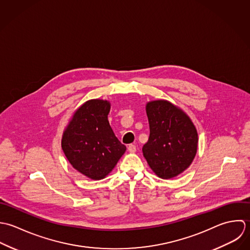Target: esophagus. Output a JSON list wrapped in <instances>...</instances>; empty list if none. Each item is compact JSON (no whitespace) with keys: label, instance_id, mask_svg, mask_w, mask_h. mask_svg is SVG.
<instances>
[{"label":"esophagus","instance_id":"obj_1","mask_svg":"<svg viewBox=\"0 0 250 250\" xmlns=\"http://www.w3.org/2000/svg\"><path fill=\"white\" fill-rule=\"evenodd\" d=\"M127 150H128L129 152H135L136 151V146L133 145V144H130V145H128Z\"/></svg>","mask_w":250,"mask_h":250}]
</instances>
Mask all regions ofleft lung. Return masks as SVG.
Listing matches in <instances>:
<instances>
[{"instance_id": "1", "label": "left lung", "mask_w": 250, "mask_h": 250, "mask_svg": "<svg viewBox=\"0 0 250 250\" xmlns=\"http://www.w3.org/2000/svg\"><path fill=\"white\" fill-rule=\"evenodd\" d=\"M150 137L143 154L151 170L161 179H172L192 162L198 134L190 119L166 100L151 101L146 107Z\"/></svg>"}]
</instances>
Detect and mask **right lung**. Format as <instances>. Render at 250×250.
Listing matches in <instances>:
<instances>
[{
    "mask_svg": "<svg viewBox=\"0 0 250 250\" xmlns=\"http://www.w3.org/2000/svg\"><path fill=\"white\" fill-rule=\"evenodd\" d=\"M109 111L106 100L85 102L75 112L62 140L70 164L92 180L107 176L126 149L109 125Z\"/></svg>",
    "mask_w": 250,
    "mask_h": 250,
    "instance_id": "add662e5",
    "label": "right lung"
}]
</instances>
